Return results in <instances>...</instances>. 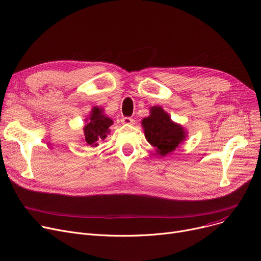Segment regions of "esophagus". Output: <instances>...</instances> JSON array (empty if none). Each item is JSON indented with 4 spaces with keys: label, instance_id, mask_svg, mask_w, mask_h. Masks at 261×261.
I'll return each instance as SVG.
<instances>
[{
    "label": "esophagus",
    "instance_id": "esophagus-1",
    "mask_svg": "<svg viewBox=\"0 0 261 261\" xmlns=\"http://www.w3.org/2000/svg\"><path fill=\"white\" fill-rule=\"evenodd\" d=\"M121 122L123 123V125H133L134 120L131 117H123V118H121Z\"/></svg>",
    "mask_w": 261,
    "mask_h": 261
}]
</instances>
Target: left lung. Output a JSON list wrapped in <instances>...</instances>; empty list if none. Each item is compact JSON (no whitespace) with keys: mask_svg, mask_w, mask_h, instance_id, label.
I'll return each mask as SVG.
<instances>
[{"mask_svg":"<svg viewBox=\"0 0 261 261\" xmlns=\"http://www.w3.org/2000/svg\"><path fill=\"white\" fill-rule=\"evenodd\" d=\"M145 138L160 156L171 154L186 140L187 131L174 122L161 106L150 108V115L143 118Z\"/></svg>","mask_w":261,"mask_h":261,"instance_id":"8db88e82","label":"left lung"}]
</instances>
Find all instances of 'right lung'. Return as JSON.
Returning <instances> with one entry per match:
<instances>
[{"label":"right lung","instance_id":"right-lung-1","mask_svg":"<svg viewBox=\"0 0 261 261\" xmlns=\"http://www.w3.org/2000/svg\"><path fill=\"white\" fill-rule=\"evenodd\" d=\"M87 123L84 128L85 142L88 146L97 147L98 141L105 140L110 134V126L113 125L112 118L103 113V109L100 107H93L90 116L86 119Z\"/></svg>","mask_w":261,"mask_h":261}]
</instances>
